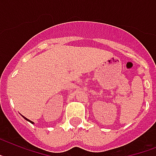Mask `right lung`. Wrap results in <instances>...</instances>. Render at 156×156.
<instances>
[{"mask_svg":"<svg viewBox=\"0 0 156 156\" xmlns=\"http://www.w3.org/2000/svg\"><path fill=\"white\" fill-rule=\"evenodd\" d=\"M23 117H24V119H26V120H27V121H29V122H30V123H33V121H31V120H29V119H27V118H26V117H24V116H23Z\"/></svg>","mask_w":156,"mask_h":156,"instance_id":"add662e5","label":"right lung"}]
</instances>
